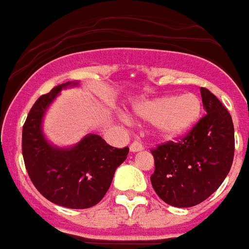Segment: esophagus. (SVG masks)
Here are the masks:
<instances>
[{
  "label": "esophagus",
  "mask_w": 249,
  "mask_h": 249,
  "mask_svg": "<svg viewBox=\"0 0 249 249\" xmlns=\"http://www.w3.org/2000/svg\"><path fill=\"white\" fill-rule=\"evenodd\" d=\"M144 149V146H142V144H141L140 141H134L132 144L130 145V150L132 153H137V152H141Z\"/></svg>",
  "instance_id": "obj_1"
}]
</instances>
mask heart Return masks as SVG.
<instances>
[{
  "instance_id": "obj_1",
  "label": "heart",
  "mask_w": 249,
  "mask_h": 249,
  "mask_svg": "<svg viewBox=\"0 0 249 249\" xmlns=\"http://www.w3.org/2000/svg\"><path fill=\"white\" fill-rule=\"evenodd\" d=\"M134 112L142 121L154 123L158 134L163 137L178 139L189 134L198 124L203 104L198 95L188 92L139 101L135 104Z\"/></svg>"
}]
</instances>
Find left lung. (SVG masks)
<instances>
[{
    "label": "left lung",
    "mask_w": 249,
    "mask_h": 249,
    "mask_svg": "<svg viewBox=\"0 0 249 249\" xmlns=\"http://www.w3.org/2000/svg\"><path fill=\"white\" fill-rule=\"evenodd\" d=\"M207 115L178 142L152 150L156 170L150 181L163 202L178 208L202 203L228 176L234 158L230 113L207 89H200Z\"/></svg>",
    "instance_id": "1"
}]
</instances>
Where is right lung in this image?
Wrapping results in <instances>:
<instances>
[{
  "mask_svg": "<svg viewBox=\"0 0 249 249\" xmlns=\"http://www.w3.org/2000/svg\"><path fill=\"white\" fill-rule=\"evenodd\" d=\"M79 83H63L42 95L32 107L23 126L25 168L46 199L59 206L83 210L104 198L115 170L127 158L128 148L117 149L96 134H87L71 146H57L43 134V118L60 91Z\"/></svg>",
  "mask_w": 249,
  "mask_h": 249,
  "instance_id": "right-lung-1",
  "label": "right lung"
}]
</instances>
